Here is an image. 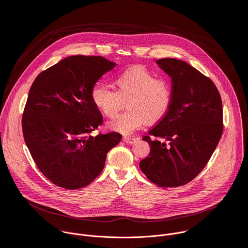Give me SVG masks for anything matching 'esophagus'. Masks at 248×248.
Masks as SVG:
<instances>
[{
	"instance_id": "obj_1",
	"label": "esophagus",
	"mask_w": 248,
	"mask_h": 248,
	"mask_svg": "<svg viewBox=\"0 0 248 248\" xmlns=\"http://www.w3.org/2000/svg\"><path fill=\"white\" fill-rule=\"evenodd\" d=\"M136 140H137V138H134V137H129V136H124L123 137V141L124 143H127V144L134 143Z\"/></svg>"
}]
</instances>
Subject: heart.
<instances>
[{
    "label": "heart",
    "instance_id": "1",
    "mask_svg": "<svg viewBox=\"0 0 248 248\" xmlns=\"http://www.w3.org/2000/svg\"><path fill=\"white\" fill-rule=\"evenodd\" d=\"M113 82L115 91L96 84L90 92L94 108L107 118L115 117L125 102L127 110L108 123L111 129L129 134L145 122L155 124L167 114L171 99L170 85L146 67H128L115 77Z\"/></svg>",
    "mask_w": 248,
    "mask_h": 248
}]
</instances>
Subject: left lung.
Listing matches in <instances>:
<instances>
[{"instance_id": "left-lung-1", "label": "left lung", "mask_w": 248, "mask_h": 248, "mask_svg": "<svg viewBox=\"0 0 248 248\" xmlns=\"http://www.w3.org/2000/svg\"><path fill=\"white\" fill-rule=\"evenodd\" d=\"M156 63L171 79L165 117L143 140L150 154L139 167L153 184L178 187L192 181L215 151L223 132L222 100L215 84L186 62L164 58Z\"/></svg>"}]
</instances>
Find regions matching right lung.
<instances>
[{
	"mask_svg": "<svg viewBox=\"0 0 248 248\" xmlns=\"http://www.w3.org/2000/svg\"><path fill=\"white\" fill-rule=\"evenodd\" d=\"M116 65L100 56H70L42 72L29 90L22 117L25 143L41 172L60 187L91 184L122 139L114 131L90 134L102 124L91 89Z\"/></svg>",
	"mask_w": 248,
	"mask_h": 248,
	"instance_id": "obj_1",
	"label": "right lung"
}]
</instances>
